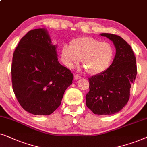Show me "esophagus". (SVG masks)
I'll return each instance as SVG.
<instances>
[{"label":"esophagus","mask_w":147,"mask_h":147,"mask_svg":"<svg viewBox=\"0 0 147 147\" xmlns=\"http://www.w3.org/2000/svg\"><path fill=\"white\" fill-rule=\"evenodd\" d=\"M74 77H75V79H81V75H78V74H75V76H74Z\"/></svg>","instance_id":"34e87169"}]
</instances>
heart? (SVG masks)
<instances>
[{"label":"heart","instance_id":"1","mask_svg":"<svg viewBox=\"0 0 147 147\" xmlns=\"http://www.w3.org/2000/svg\"><path fill=\"white\" fill-rule=\"evenodd\" d=\"M115 55L111 43L102 42L91 37H83L70 41V46L61 49V60L66 67L72 68L82 60L83 68L91 75L105 72L111 65Z\"/></svg>","mask_w":147,"mask_h":147}]
</instances>
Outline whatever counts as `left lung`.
<instances>
[{"label": "left lung", "mask_w": 147, "mask_h": 147, "mask_svg": "<svg viewBox=\"0 0 147 147\" xmlns=\"http://www.w3.org/2000/svg\"><path fill=\"white\" fill-rule=\"evenodd\" d=\"M101 36L112 41L116 53L105 72L89 78L86 105L95 114L111 115L118 112L128 103L137 68L134 52L124 39L111 34Z\"/></svg>", "instance_id": "8db88e82"}]
</instances>
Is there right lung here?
<instances>
[{"label":"right lung","mask_w":147,"mask_h":147,"mask_svg":"<svg viewBox=\"0 0 147 147\" xmlns=\"http://www.w3.org/2000/svg\"><path fill=\"white\" fill-rule=\"evenodd\" d=\"M73 77L58 62L56 46L44 29L29 31L19 41L13 53L11 80L15 97L25 111L43 116L53 113Z\"/></svg>","instance_id":"add662e5"}]
</instances>
